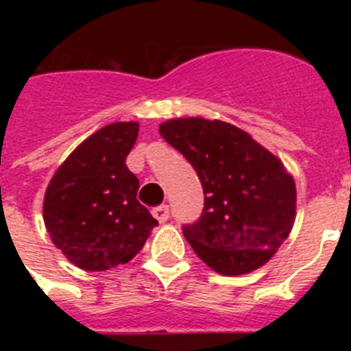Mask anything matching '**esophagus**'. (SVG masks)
Segmentation results:
<instances>
[{"label": "esophagus", "mask_w": 351, "mask_h": 351, "mask_svg": "<svg viewBox=\"0 0 351 351\" xmlns=\"http://www.w3.org/2000/svg\"><path fill=\"white\" fill-rule=\"evenodd\" d=\"M153 216L158 219L160 223H165L167 219L170 218V209L169 206H160L156 209H153Z\"/></svg>", "instance_id": "34e87169"}]
</instances>
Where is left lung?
I'll return each mask as SVG.
<instances>
[{"instance_id": "8db88e82", "label": "left lung", "mask_w": 351, "mask_h": 351, "mask_svg": "<svg viewBox=\"0 0 351 351\" xmlns=\"http://www.w3.org/2000/svg\"><path fill=\"white\" fill-rule=\"evenodd\" d=\"M160 133L202 182V216L182 228L198 258L223 276L265 265L295 221V181L283 161L247 132L219 119H169Z\"/></svg>"}]
</instances>
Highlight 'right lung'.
Wrapping results in <instances>:
<instances>
[{"mask_svg": "<svg viewBox=\"0 0 351 351\" xmlns=\"http://www.w3.org/2000/svg\"><path fill=\"white\" fill-rule=\"evenodd\" d=\"M137 137L135 121L104 126L73 149L45 190V228L84 271L130 262L158 225L137 200L138 179L125 163Z\"/></svg>", "mask_w": 351, "mask_h": 351, "instance_id": "1", "label": "right lung"}]
</instances>
